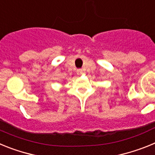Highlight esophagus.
I'll use <instances>...</instances> for the list:
<instances>
[{
    "instance_id": "1",
    "label": "esophagus",
    "mask_w": 155,
    "mask_h": 155,
    "mask_svg": "<svg viewBox=\"0 0 155 155\" xmlns=\"http://www.w3.org/2000/svg\"><path fill=\"white\" fill-rule=\"evenodd\" d=\"M82 72H83L82 69H78V70H77V73H78V74H81Z\"/></svg>"
}]
</instances>
